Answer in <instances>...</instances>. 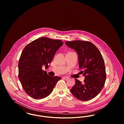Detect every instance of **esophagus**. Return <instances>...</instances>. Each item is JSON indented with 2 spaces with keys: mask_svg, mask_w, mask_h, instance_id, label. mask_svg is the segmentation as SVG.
<instances>
[{
  "mask_svg": "<svg viewBox=\"0 0 124 124\" xmlns=\"http://www.w3.org/2000/svg\"><path fill=\"white\" fill-rule=\"evenodd\" d=\"M63 78L64 79H65V80H67L68 79H69V78H68V77H63Z\"/></svg>",
  "mask_w": 124,
  "mask_h": 124,
  "instance_id": "1",
  "label": "esophagus"
}]
</instances>
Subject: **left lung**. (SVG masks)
<instances>
[{
  "label": "left lung",
  "mask_w": 124,
  "mask_h": 124,
  "mask_svg": "<svg viewBox=\"0 0 124 124\" xmlns=\"http://www.w3.org/2000/svg\"><path fill=\"white\" fill-rule=\"evenodd\" d=\"M65 45L75 50L78 56L79 68L85 77L83 83L75 79L71 93L79 100L88 101L100 93L106 79L105 62L99 49L88 41H66Z\"/></svg>",
  "instance_id": "1"
}]
</instances>
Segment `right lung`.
I'll use <instances>...</instances> for the list:
<instances>
[{
	"mask_svg": "<svg viewBox=\"0 0 124 124\" xmlns=\"http://www.w3.org/2000/svg\"><path fill=\"white\" fill-rule=\"evenodd\" d=\"M63 44L60 40L42 37L27 45L19 60L18 78L25 93L32 98L40 100L49 96L61 78L52 77L42 69L49 67L57 51Z\"/></svg>",
	"mask_w": 124,
	"mask_h": 124,
	"instance_id": "right-lung-1",
	"label": "right lung"
}]
</instances>
